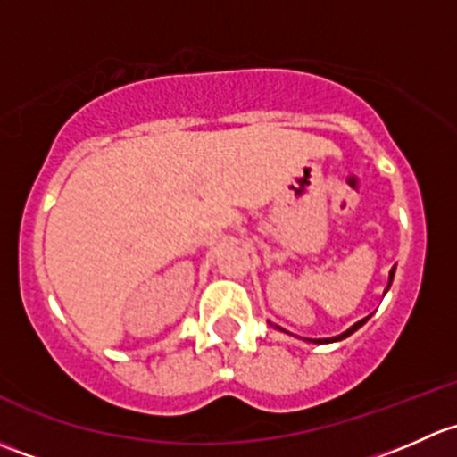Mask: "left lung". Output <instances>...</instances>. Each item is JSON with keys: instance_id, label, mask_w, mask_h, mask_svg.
<instances>
[{"instance_id": "obj_1", "label": "left lung", "mask_w": 457, "mask_h": 457, "mask_svg": "<svg viewBox=\"0 0 457 457\" xmlns=\"http://www.w3.org/2000/svg\"><path fill=\"white\" fill-rule=\"evenodd\" d=\"M394 270H396V266H394L392 270H389V281H387V288H385V293H387L389 286H392V281H394ZM368 319H370V317H365V319H361V321H356L354 326L350 328V330H345L343 334H338V337H332V338H305V341H312V343H334V341H341V338H347L352 332L359 330L361 326H365V323H368ZM275 328H277V330H281L279 326H275ZM281 332H286V330H281Z\"/></svg>"}]
</instances>
